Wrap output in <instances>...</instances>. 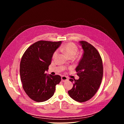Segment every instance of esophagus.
<instances>
[{"label":"esophagus","mask_w":124,"mask_h":124,"mask_svg":"<svg viewBox=\"0 0 124 124\" xmlns=\"http://www.w3.org/2000/svg\"><path fill=\"white\" fill-rule=\"evenodd\" d=\"M68 80V78L66 76H62L61 77V80L63 82H65V81H67Z\"/></svg>","instance_id":"1"}]
</instances>
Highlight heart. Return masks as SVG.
I'll list each match as a JSON object with an SVG mask.
<instances>
[{
    "label": "heart",
    "instance_id": "b5f03b06",
    "mask_svg": "<svg viewBox=\"0 0 124 124\" xmlns=\"http://www.w3.org/2000/svg\"><path fill=\"white\" fill-rule=\"evenodd\" d=\"M60 50L64 54H65L68 56L74 57L78 51V48L76 45L73 43H68L64 45L61 46L60 48ZM57 54V52H55L54 56H55Z\"/></svg>",
    "mask_w": 124,
    "mask_h": 124
}]
</instances>
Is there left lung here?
I'll return each mask as SVG.
<instances>
[{
	"label": "left lung",
	"instance_id": "obj_1",
	"mask_svg": "<svg viewBox=\"0 0 124 124\" xmlns=\"http://www.w3.org/2000/svg\"><path fill=\"white\" fill-rule=\"evenodd\" d=\"M79 43L83 50L76 69L79 78L70 79L74 85L68 94L75 101L82 102L91 99L97 92L102 78L103 65L100 54L94 46L83 41Z\"/></svg>",
	"mask_w": 124,
	"mask_h": 124
}]
</instances>
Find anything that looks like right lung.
<instances>
[{"label": "right lung", "mask_w": 124, "mask_h": 124, "mask_svg": "<svg viewBox=\"0 0 124 124\" xmlns=\"http://www.w3.org/2000/svg\"><path fill=\"white\" fill-rule=\"evenodd\" d=\"M62 42L39 41L25 51L20 63V76L23 89L28 96L37 102L48 100L54 95L55 86L61 81L59 75L45 74L53 54Z\"/></svg>", "instance_id": "add662e5"}]
</instances>
